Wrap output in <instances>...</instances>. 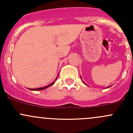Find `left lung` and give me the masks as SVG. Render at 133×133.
Returning <instances> with one entry per match:
<instances>
[{
	"label": "left lung",
	"instance_id": "obj_1",
	"mask_svg": "<svg viewBox=\"0 0 133 133\" xmlns=\"http://www.w3.org/2000/svg\"><path fill=\"white\" fill-rule=\"evenodd\" d=\"M108 88H109V87H108Z\"/></svg>",
	"mask_w": 133,
	"mask_h": 133
}]
</instances>
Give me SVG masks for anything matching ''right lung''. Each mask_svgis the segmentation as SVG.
Masks as SVG:
<instances>
[{"mask_svg": "<svg viewBox=\"0 0 133 133\" xmlns=\"http://www.w3.org/2000/svg\"><path fill=\"white\" fill-rule=\"evenodd\" d=\"M57 78L55 79V80H57ZM55 80L54 82H52L51 84H49V85H47V86H45V87H44V88H36V89H30V90H32V91H40V90H44V89H46V88H49V86H51V85H53V84H54V83H55Z\"/></svg>", "mask_w": 133, "mask_h": 133, "instance_id": "1", "label": "right lung"}]
</instances>
